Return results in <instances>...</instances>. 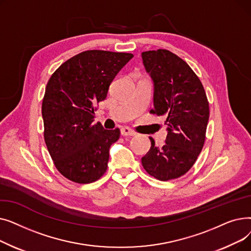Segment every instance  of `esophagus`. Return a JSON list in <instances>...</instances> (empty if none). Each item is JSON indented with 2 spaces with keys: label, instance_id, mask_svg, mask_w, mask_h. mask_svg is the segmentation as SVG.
<instances>
[{
  "label": "esophagus",
  "instance_id": "obj_1",
  "mask_svg": "<svg viewBox=\"0 0 251 251\" xmlns=\"http://www.w3.org/2000/svg\"><path fill=\"white\" fill-rule=\"evenodd\" d=\"M121 134L123 136H134V135H136V132L134 130L130 129L129 127H123V128H121Z\"/></svg>",
  "mask_w": 251,
  "mask_h": 251
}]
</instances>
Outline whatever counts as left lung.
I'll return each mask as SVG.
<instances>
[{"label": "left lung", "instance_id": "left-lung-1", "mask_svg": "<svg viewBox=\"0 0 251 251\" xmlns=\"http://www.w3.org/2000/svg\"><path fill=\"white\" fill-rule=\"evenodd\" d=\"M143 65L153 81L151 114L165 117L166 144L151 142L141 163L157 180L168 181L183 176L201 153L209 117L203 85L189 65L168 50L141 54Z\"/></svg>", "mask_w": 251, "mask_h": 251}]
</instances>
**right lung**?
Returning a JSON list of instances; mask_svg holds the SVG:
<instances>
[{"instance_id": "1", "label": "right lung", "mask_w": 251, "mask_h": 251, "mask_svg": "<svg viewBox=\"0 0 251 251\" xmlns=\"http://www.w3.org/2000/svg\"><path fill=\"white\" fill-rule=\"evenodd\" d=\"M132 57L128 52L85 50L50 76L42 105L44 136L65 178L87 184L107 171L110 147L120 137V130L94 124L96 105L105 100L114 78Z\"/></svg>"}]
</instances>
